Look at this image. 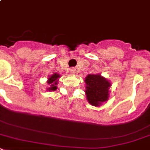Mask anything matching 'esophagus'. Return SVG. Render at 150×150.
<instances>
[{"mask_svg": "<svg viewBox=\"0 0 150 150\" xmlns=\"http://www.w3.org/2000/svg\"><path fill=\"white\" fill-rule=\"evenodd\" d=\"M76 68H71V69H70V73H71L72 74H76Z\"/></svg>", "mask_w": 150, "mask_h": 150, "instance_id": "1", "label": "esophagus"}]
</instances>
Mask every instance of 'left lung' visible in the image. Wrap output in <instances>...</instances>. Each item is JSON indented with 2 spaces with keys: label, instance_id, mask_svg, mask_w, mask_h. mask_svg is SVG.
<instances>
[{
  "label": "left lung",
  "instance_id": "1",
  "mask_svg": "<svg viewBox=\"0 0 150 150\" xmlns=\"http://www.w3.org/2000/svg\"><path fill=\"white\" fill-rule=\"evenodd\" d=\"M86 83V95L89 103L98 106L108 100L110 83L100 74H89L85 78Z\"/></svg>",
  "mask_w": 150,
  "mask_h": 150
}]
</instances>
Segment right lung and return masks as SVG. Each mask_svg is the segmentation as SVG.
I'll return each mask as SVG.
<instances>
[{
  "instance_id": "right-lung-1",
  "label": "right lung",
  "mask_w": 150,
  "mask_h": 150,
  "mask_svg": "<svg viewBox=\"0 0 150 150\" xmlns=\"http://www.w3.org/2000/svg\"><path fill=\"white\" fill-rule=\"evenodd\" d=\"M60 77L59 74H54L48 78L47 83L50 84V88H48V90H57V78Z\"/></svg>"
}]
</instances>
